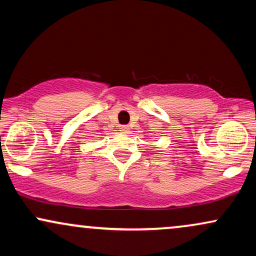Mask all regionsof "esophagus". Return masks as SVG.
<instances>
[{"label":"esophagus","mask_w":256,"mask_h":256,"mask_svg":"<svg viewBox=\"0 0 256 256\" xmlns=\"http://www.w3.org/2000/svg\"><path fill=\"white\" fill-rule=\"evenodd\" d=\"M120 131L124 132V134H126V132H128V126H126V125L120 126Z\"/></svg>","instance_id":"1"}]
</instances>
